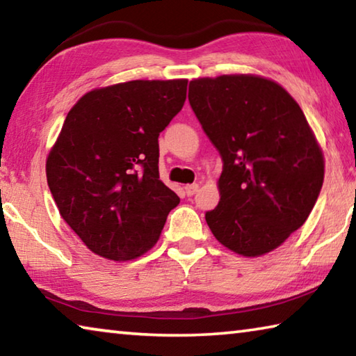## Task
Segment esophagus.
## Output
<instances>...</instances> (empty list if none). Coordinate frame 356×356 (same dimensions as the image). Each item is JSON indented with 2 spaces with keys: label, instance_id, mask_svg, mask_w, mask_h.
I'll use <instances>...</instances> for the list:
<instances>
[{
  "label": "esophagus",
  "instance_id": "1",
  "mask_svg": "<svg viewBox=\"0 0 356 356\" xmlns=\"http://www.w3.org/2000/svg\"><path fill=\"white\" fill-rule=\"evenodd\" d=\"M197 188H200V185H197V184L186 185V186H185V193H186V196H193V195H195V193L197 191Z\"/></svg>",
  "mask_w": 356,
  "mask_h": 356
}]
</instances>
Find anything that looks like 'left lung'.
Masks as SVG:
<instances>
[{"mask_svg":"<svg viewBox=\"0 0 356 356\" xmlns=\"http://www.w3.org/2000/svg\"><path fill=\"white\" fill-rule=\"evenodd\" d=\"M188 100L222 159L210 231L245 257L278 248L308 220L323 184V152L300 105L251 74L195 78Z\"/></svg>","mask_w":356,"mask_h":356,"instance_id":"1","label":"left lung"}]
</instances>
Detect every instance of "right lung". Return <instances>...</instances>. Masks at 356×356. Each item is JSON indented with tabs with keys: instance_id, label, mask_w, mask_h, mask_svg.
Returning a JSON list of instances; mask_svg holds the SVG:
<instances>
[{
	"instance_id": "1",
	"label": "right lung",
	"mask_w": 356,
	"mask_h": 356,
	"mask_svg": "<svg viewBox=\"0 0 356 356\" xmlns=\"http://www.w3.org/2000/svg\"><path fill=\"white\" fill-rule=\"evenodd\" d=\"M186 84H111L86 92L67 113L47 156V182L63 220L95 254L140 257L180 202L160 180L159 135L182 110Z\"/></svg>"
}]
</instances>
